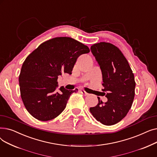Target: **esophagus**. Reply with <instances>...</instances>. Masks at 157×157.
<instances>
[{"instance_id": "esophagus-1", "label": "esophagus", "mask_w": 157, "mask_h": 157, "mask_svg": "<svg viewBox=\"0 0 157 157\" xmlns=\"http://www.w3.org/2000/svg\"><path fill=\"white\" fill-rule=\"evenodd\" d=\"M80 92H81L82 94H83L84 95H88V94L87 92H86L83 89H81V90H80Z\"/></svg>"}]
</instances>
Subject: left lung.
<instances>
[{
    "label": "left lung",
    "mask_w": 157,
    "mask_h": 157,
    "mask_svg": "<svg viewBox=\"0 0 157 157\" xmlns=\"http://www.w3.org/2000/svg\"><path fill=\"white\" fill-rule=\"evenodd\" d=\"M91 52L100 65L104 87L102 90L108 101L90 108L95 119L105 125L120 121L128 113L135 95L134 73L120 49L114 44L101 42L91 46Z\"/></svg>",
    "instance_id": "8db88e82"
}]
</instances>
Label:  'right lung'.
<instances>
[{
  "label": "right lung",
  "instance_id": "obj_1",
  "mask_svg": "<svg viewBox=\"0 0 157 157\" xmlns=\"http://www.w3.org/2000/svg\"><path fill=\"white\" fill-rule=\"evenodd\" d=\"M89 48L69 37H58L40 44L23 63L19 76L20 95L26 109L40 121L54 119L64 110L71 95L78 90L63 86L56 91L58 76L72 74L74 64Z\"/></svg>",
  "mask_w": 157,
  "mask_h": 157
}]
</instances>
